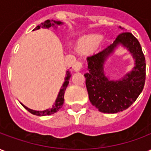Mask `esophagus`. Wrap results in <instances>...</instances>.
<instances>
[{"label":"esophagus","instance_id":"34e87169","mask_svg":"<svg viewBox=\"0 0 151 151\" xmlns=\"http://www.w3.org/2000/svg\"><path fill=\"white\" fill-rule=\"evenodd\" d=\"M83 61L82 60H78V61H77V62L74 64V70L75 71H80V70H82L83 69Z\"/></svg>","mask_w":151,"mask_h":151}]
</instances>
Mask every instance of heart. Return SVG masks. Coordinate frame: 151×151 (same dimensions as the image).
Here are the masks:
<instances>
[{
    "label": "heart",
    "mask_w": 151,
    "mask_h": 151,
    "mask_svg": "<svg viewBox=\"0 0 151 151\" xmlns=\"http://www.w3.org/2000/svg\"><path fill=\"white\" fill-rule=\"evenodd\" d=\"M99 40H100V36L96 35H91L88 36H86L79 41V48L84 51L93 50L97 46Z\"/></svg>",
    "instance_id": "heart-1"
}]
</instances>
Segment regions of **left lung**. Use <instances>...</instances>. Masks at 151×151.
<instances>
[{"mask_svg":"<svg viewBox=\"0 0 151 151\" xmlns=\"http://www.w3.org/2000/svg\"><path fill=\"white\" fill-rule=\"evenodd\" d=\"M121 28V27H120ZM123 44L135 58V67L123 79L109 81L103 73L105 58L118 44ZM89 72L84 74L90 101L104 113H116L129 108L142 91L146 80V60L141 44L132 33L124 31L113 43L87 57Z\"/></svg>","mask_w":151,"mask_h":151,"instance_id":"left-lung-1","label":"left lung"}]
</instances>
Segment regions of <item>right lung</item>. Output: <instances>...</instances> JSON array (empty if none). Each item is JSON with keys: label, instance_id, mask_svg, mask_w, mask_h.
Here are the masks:
<instances>
[{"label": "right lung", "instance_id": "1", "mask_svg": "<svg viewBox=\"0 0 151 151\" xmlns=\"http://www.w3.org/2000/svg\"><path fill=\"white\" fill-rule=\"evenodd\" d=\"M55 24L60 25L61 24V22H60L53 21V20H51V21H50V20H47V21L43 22L41 24L37 26L35 28L34 30H38V29H40L41 27L44 28H49L50 27L54 26ZM70 77H71L70 73H69V71H67V73H66V77L65 78V82H64L62 86H61V88L60 90V92L59 94H58V96H57V99H56V102H55V104L52 105V108H49V109H47V110H44V111H33V110L29 109V108H26V107H24V108H26L27 110H28V111H30L31 114L36 115V116H47V115L49 116V115L54 114L57 111H59L60 109L62 108L63 104H64V101H65V99H64V95H65V91L67 86L69 85V78H70Z\"/></svg>", "mask_w": 151, "mask_h": 151}]
</instances>
